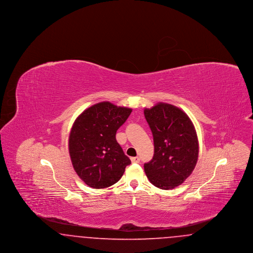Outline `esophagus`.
<instances>
[{
    "mask_svg": "<svg viewBox=\"0 0 253 253\" xmlns=\"http://www.w3.org/2000/svg\"><path fill=\"white\" fill-rule=\"evenodd\" d=\"M131 161H132V163H139L140 162V158L138 157H132Z\"/></svg>",
    "mask_w": 253,
    "mask_h": 253,
    "instance_id": "esophagus-1",
    "label": "esophagus"
}]
</instances>
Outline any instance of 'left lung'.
Returning <instances> with one entry per match:
<instances>
[{
	"mask_svg": "<svg viewBox=\"0 0 253 253\" xmlns=\"http://www.w3.org/2000/svg\"><path fill=\"white\" fill-rule=\"evenodd\" d=\"M154 136L155 154L144 164L150 182L159 189L171 190L193 172L198 159V139L190 118L181 109L159 102L145 109Z\"/></svg>",
	"mask_w": 253,
	"mask_h": 253,
	"instance_id": "8db88e82",
	"label": "left lung"
}]
</instances>
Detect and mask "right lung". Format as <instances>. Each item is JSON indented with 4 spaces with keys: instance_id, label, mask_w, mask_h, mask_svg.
Here are the masks:
<instances>
[{
    "instance_id": "obj_1",
    "label": "right lung",
    "mask_w": 253,
    "mask_h": 253,
    "mask_svg": "<svg viewBox=\"0 0 253 253\" xmlns=\"http://www.w3.org/2000/svg\"><path fill=\"white\" fill-rule=\"evenodd\" d=\"M132 109L109 101L84 110L74 122L69 135V154L80 178L94 189L107 188L120 180L131 164L116 133Z\"/></svg>"
}]
</instances>
